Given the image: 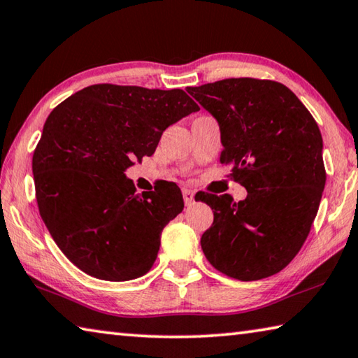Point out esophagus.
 I'll use <instances>...</instances> for the list:
<instances>
[{
  "label": "esophagus",
  "instance_id": "obj_1",
  "mask_svg": "<svg viewBox=\"0 0 358 358\" xmlns=\"http://www.w3.org/2000/svg\"><path fill=\"white\" fill-rule=\"evenodd\" d=\"M183 200L186 205H191L194 201V192L191 189H187V187H185L183 189Z\"/></svg>",
  "mask_w": 358,
  "mask_h": 358
}]
</instances>
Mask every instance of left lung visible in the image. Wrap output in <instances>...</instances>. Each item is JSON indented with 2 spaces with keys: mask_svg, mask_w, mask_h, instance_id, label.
Instances as JSON below:
<instances>
[{
  "mask_svg": "<svg viewBox=\"0 0 358 358\" xmlns=\"http://www.w3.org/2000/svg\"><path fill=\"white\" fill-rule=\"evenodd\" d=\"M186 90L217 120L220 162L247 189L241 201L199 197L214 210L201 250L236 280L274 275L301 250L326 186L317 123L277 81L229 78Z\"/></svg>",
  "mask_w": 358,
  "mask_h": 358,
  "instance_id": "8db88e82",
  "label": "left lung"
}]
</instances>
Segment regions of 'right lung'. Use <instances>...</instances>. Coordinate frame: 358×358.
<instances>
[{"label": "right lung", "mask_w": 358, "mask_h": 358, "mask_svg": "<svg viewBox=\"0 0 358 358\" xmlns=\"http://www.w3.org/2000/svg\"><path fill=\"white\" fill-rule=\"evenodd\" d=\"M199 109L181 89L94 84L50 113L32 155L36 199L76 268L109 282L152 269L183 196L172 181L139 196L125 171L155 153L169 125Z\"/></svg>", "instance_id": "right-lung-1"}]
</instances>
